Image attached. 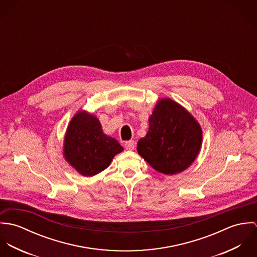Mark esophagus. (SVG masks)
<instances>
[{"instance_id": "obj_1", "label": "esophagus", "mask_w": 257, "mask_h": 257, "mask_svg": "<svg viewBox=\"0 0 257 257\" xmlns=\"http://www.w3.org/2000/svg\"><path fill=\"white\" fill-rule=\"evenodd\" d=\"M135 147H136V144L134 141H128L124 144V147L126 150H134Z\"/></svg>"}]
</instances>
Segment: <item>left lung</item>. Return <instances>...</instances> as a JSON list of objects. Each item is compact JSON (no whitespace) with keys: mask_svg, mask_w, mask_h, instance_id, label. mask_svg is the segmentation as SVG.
Returning <instances> with one entry per match:
<instances>
[{"mask_svg":"<svg viewBox=\"0 0 257 257\" xmlns=\"http://www.w3.org/2000/svg\"><path fill=\"white\" fill-rule=\"evenodd\" d=\"M147 136L138 152L156 171L173 175L187 169L202 146V128L181 105L165 98L157 102L148 118Z\"/></svg>","mask_w":257,"mask_h":257,"instance_id":"8db88e82","label":"left lung"}]
</instances>
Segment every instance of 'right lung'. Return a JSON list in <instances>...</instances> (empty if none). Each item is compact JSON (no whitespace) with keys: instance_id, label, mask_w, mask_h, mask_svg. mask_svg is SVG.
<instances>
[{"instance_id":"1","label":"right lung","mask_w":257,"mask_h":257,"mask_svg":"<svg viewBox=\"0 0 257 257\" xmlns=\"http://www.w3.org/2000/svg\"><path fill=\"white\" fill-rule=\"evenodd\" d=\"M123 150L114 139L105 135L100 120L86 110L78 111L64 138V157L83 176L105 170L114 155Z\"/></svg>"}]
</instances>
